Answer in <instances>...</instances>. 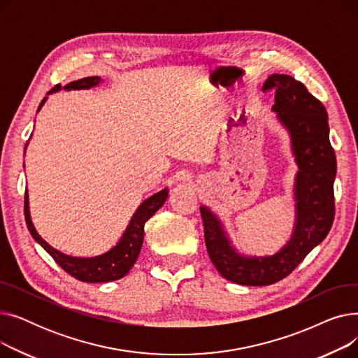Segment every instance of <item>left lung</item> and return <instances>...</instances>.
Here are the masks:
<instances>
[{
  "mask_svg": "<svg viewBox=\"0 0 358 358\" xmlns=\"http://www.w3.org/2000/svg\"><path fill=\"white\" fill-rule=\"evenodd\" d=\"M273 88V111L289 131L299 168L293 187L296 220L290 239L274 255H242L234 248L222 220L209 208L200 206L212 262L222 277L242 286H268L287 277L325 239L335 215L336 158L329 142L327 110L290 75H270L262 90Z\"/></svg>",
  "mask_w": 358,
  "mask_h": 358,
  "instance_id": "left-lung-1",
  "label": "left lung"
}]
</instances>
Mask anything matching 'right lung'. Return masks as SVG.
<instances>
[{"label": "right lung", "mask_w": 358, "mask_h": 358, "mask_svg": "<svg viewBox=\"0 0 358 358\" xmlns=\"http://www.w3.org/2000/svg\"><path fill=\"white\" fill-rule=\"evenodd\" d=\"M101 81L103 80L100 77H87V78L66 84L64 87V90H66V91L88 90L92 87H97ZM59 90H62V87L58 84L48 92V96L49 94L59 91ZM46 100H48V97H45L42 100L37 111L43 107ZM166 197H168V189L165 187L164 190L143 200L139 208L136 209V212L134 213V216H131L126 231L123 232L120 241L116 243V245L101 255L88 257V258L66 255L58 250L52 248L45 239H42V236L37 234L34 224L31 222V217H30L27 190H26V196H24V217H26L29 232L31 234L33 239L37 243H41L43 250L56 262H58V266L62 270H65L68 274H71L72 277H75L80 281H85V283H107V281H115V280L124 277L130 271V268L134 267V264L139 257L142 243H143L145 223L149 217H152L157 213V210H159L162 208V204L165 203Z\"/></svg>", "instance_id": "1"}]
</instances>
